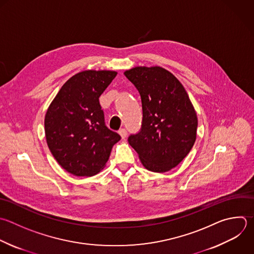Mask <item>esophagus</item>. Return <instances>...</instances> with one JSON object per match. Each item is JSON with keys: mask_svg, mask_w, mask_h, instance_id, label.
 Listing matches in <instances>:
<instances>
[{"mask_svg": "<svg viewBox=\"0 0 254 254\" xmlns=\"http://www.w3.org/2000/svg\"><path fill=\"white\" fill-rule=\"evenodd\" d=\"M118 133H119V135L121 136L122 139H125L126 136H127V131H126V129H124V128L120 129V130L118 131Z\"/></svg>", "mask_w": 254, "mask_h": 254, "instance_id": "1", "label": "esophagus"}]
</instances>
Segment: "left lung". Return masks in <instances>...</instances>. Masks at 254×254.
Returning a JSON list of instances; mask_svg holds the SVG:
<instances>
[{
	"instance_id": "obj_1",
	"label": "left lung",
	"mask_w": 254,
	"mask_h": 254,
	"mask_svg": "<svg viewBox=\"0 0 254 254\" xmlns=\"http://www.w3.org/2000/svg\"><path fill=\"white\" fill-rule=\"evenodd\" d=\"M124 74L139 91L143 110L141 129L131 134L128 142L147 170L168 172L194 144V108L182 83L163 67L137 66Z\"/></svg>"
}]
</instances>
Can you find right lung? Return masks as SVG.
<instances>
[{
  "mask_svg": "<svg viewBox=\"0 0 254 254\" xmlns=\"http://www.w3.org/2000/svg\"><path fill=\"white\" fill-rule=\"evenodd\" d=\"M117 75L84 70L70 77L51 103L45 118L48 146L58 163L77 177H91L107 163L120 135L105 125L99 97Z\"/></svg>",
  "mask_w": 254,
  "mask_h": 254,
  "instance_id": "obj_1",
  "label": "right lung"
}]
</instances>
